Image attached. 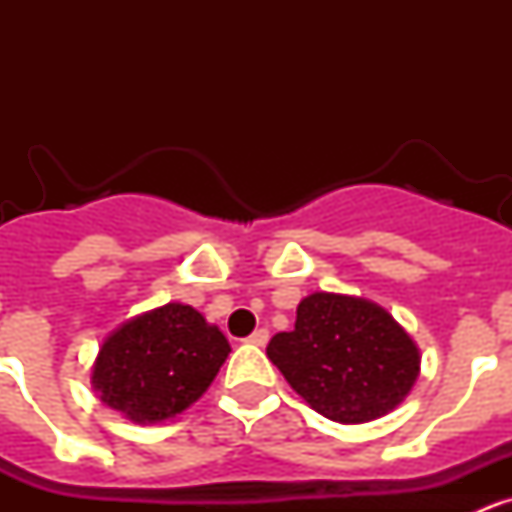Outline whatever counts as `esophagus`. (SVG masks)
Wrapping results in <instances>:
<instances>
[{
    "label": "esophagus",
    "instance_id": "1",
    "mask_svg": "<svg viewBox=\"0 0 512 512\" xmlns=\"http://www.w3.org/2000/svg\"><path fill=\"white\" fill-rule=\"evenodd\" d=\"M266 341H269V330L266 328L253 330L251 336L246 338V343H251V346H266Z\"/></svg>",
    "mask_w": 512,
    "mask_h": 512
}]
</instances>
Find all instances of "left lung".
Segmentation results:
<instances>
[{
    "instance_id": "1",
    "label": "left lung",
    "mask_w": 512,
    "mask_h": 512,
    "mask_svg": "<svg viewBox=\"0 0 512 512\" xmlns=\"http://www.w3.org/2000/svg\"><path fill=\"white\" fill-rule=\"evenodd\" d=\"M266 356L312 410L338 423L395 410L420 369L418 348L390 312L328 292L297 305L295 330L271 338Z\"/></svg>"
}]
</instances>
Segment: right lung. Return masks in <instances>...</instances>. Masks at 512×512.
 Segmentation results:
<instances>
[{
    "mask_svg": "<svg viewBox=\"0 0 512 512\" xmlns=\"http://www.w3.org/2000/svg\"><path fill=\"white\" fill-rule=\"evenodd\" d=\"M230 346L189 305L146 312L102 343L92 384L102 402L135 423L174 418L200 400Z\"/></svg>",
    "mask_w": 512,
    "mask_h": 512,
    "instance_id": "add662e5",
    "label": "right lung"
}]
</instances>
